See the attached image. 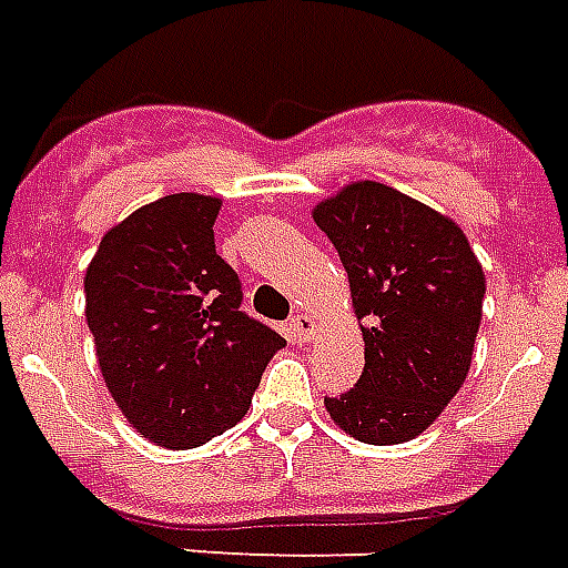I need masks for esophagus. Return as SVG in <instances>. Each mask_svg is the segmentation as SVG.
Masks as SVG:
<instances>
[{"mask_svg": "<svg viewBox=\"0 0 568 568\" xmlns=\"http://www.w3.org/2000/svg\"><path fill=\"white\" fill-rule=\"evenodd\" d=\"M292 331L297 339H313V331H315V322H313V315H306V313H297L292 318Z\"/></svg>", "mask_w": 568, "mask_h": 568, "instance_id": "34e87169", "label": "esophagus"}]
</instances>
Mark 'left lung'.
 Wrapping results in <instances>:
<instances>
[{
    "mask_svg": "<svg viewBox=\"0 0 568 568\" xmlns=\"http://www.w3.org/2000/svg\"><path fill=\"white\" fill-rule=\"evenodd\" d=\"M352 283L363 322L361 381L324 405L363 444L428 428L465 384L486 274L449 216L378 181H357L313 211Z\"/></svg>",
    "mask_w": 568,
    "mask_h": 568,
    "instance_id": "8db88e82",
    "label": "left lung"
}]
</instances>
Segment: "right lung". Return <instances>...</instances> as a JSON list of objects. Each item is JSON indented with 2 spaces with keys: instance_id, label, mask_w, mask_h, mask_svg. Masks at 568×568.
<instances>
[{
  "instance_id": "1",
  "label": "right lung",
  "mask_w": 568,
  "mask_h": 568,
  "mask_svg": "<svg viewBox=\"0 0 568 568\" xmlns=\"http://www.w3.org/2000/svg\"><path fill=\"white\" fill-rule=\"evenodd\" d=\"M216 214L214 196L158 199L112 226L85 271L103 381L158 447H199L235 426L285 345L241 310V280L216 255Z\"/></svg>"
}]
</instances>
